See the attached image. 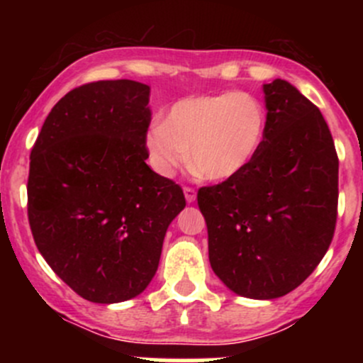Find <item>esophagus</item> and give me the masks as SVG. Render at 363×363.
<instances>
[{
	"label": "esophagus",
	"instance_id": "34e87169",
	"mask_svg": "<svg viewBox=\"0 0 363 363\" xmlns=\"http://www.w3.org/2000/svg\"><path fill=\"white\" fill-rule=\"evenodd\" d=\"M184 196H186V202L193 203L196 200V191L193 188H184Z\"/></svg>",
	"mask_w": 363,
	"mask_h": 363
}]
</instances>
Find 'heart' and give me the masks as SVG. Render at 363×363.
I'll return each mask as SVG.
<instances>
[{
	"mask_svg": "<svg viewBox=\"0 0 363 363\" xmlns=\"http://www.w3.org/2000/svg\"><path fill=\"white\" fill-rule=\"evenodd\" d=\"M265 131V107L252 94H196L175 101L163 123L149 126L144 149L149 164L161 177H172L191 156L203 177L225 181L250 167Z\"/></svg>",
	"mask_w": 363,
	"mask_h": 363,
	"instance_id": "b5f03b06",
	"label": "heart"
}]
</instances>
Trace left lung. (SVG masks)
Segmentation results:
<instances>
[{
	"label": "left lung",
	"mask_w": 363,
	"mask_h": 363,
	"mask_svg": "<svg viewBox=\"0 0 363 363\" xmlns=\"http://www.w3.org/2000/svg\"><path fill=\"white\" fill-rule=\"evenodd\" d=\"M265 140L239 175L199 191L208 262L235 295L272 300L313 274L337 219L339 160L316 105L295 86L263 84Z\"/></svg>",
	"instance_id": "obj_1"
}]
</instances>
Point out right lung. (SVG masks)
<instances>
[{
    "mask_svg": "<svg viewBox=\"0 0 363 363\" xmlns=\"http://www.w3.org/2000/svg\"><path fill=\"white\" fill-rule=\"evenodd\" d=\"M151 87L100 80L52 107L31 151L28 218L50 269L82 298L140 295L164 233L186 207L181 186L147 167Z\"/></svg>",
    "mask_w": 363,
    "mask_h": 363,
    "instance_id": "obj_1",
    "label": "right lung"
}]
</instances>
